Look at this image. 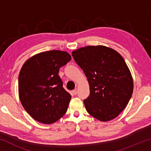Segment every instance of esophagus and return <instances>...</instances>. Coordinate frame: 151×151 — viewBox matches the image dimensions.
<instances>
[{"instance_id": "34e87169", "label": "esophagus", "mask_w": 151, "mask_h": 151, "mask_svg": "<svg viewBox=\"0 0 151 151\" xmlns=\"http://www.w3.org/2000/svg\"><path fill=\"white\" fill-rule=\"evenodd\" d=\"M72 93H73V94H74V95H76V94H77V91H76V90H73L72 91Z\"/></svg>"}]
</instances>
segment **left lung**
I'll list each match as a JSON object with an SVG mask.
<instances>
[{"instance_id":"1","label":"left lung","mask_w":151,"mask_h":151,"mask_svg":"<svg viewBox=\"0 0 151 151\" xmlns=\"http://www.w3.org/2000/svg\"><path fill=\"white\" fill-rule=\"evenodd\" d=\"M72 56L90 86V96L83 101L86 111L101 121L116 118L133 92V81L123 58L104 46L81 48Z\"/></svg>"}]
</instances>
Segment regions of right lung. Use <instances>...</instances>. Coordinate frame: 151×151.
Wrapping results in <instances>:
<instances>
[{
	"label": "right lung",
	"mask_w": 151,
	"mask_h": 151,
	"mask_svg": "<svg viewBox=\"0 0 151 151\" xmlns=\"http://www.w3.org/2000/svg\"><path fill=\"white\" fill-rule=\"evenodd\" d=\"M70 60L65 51L51 50L33 56L22 66L19 76V98L36 121L52 124L66 113L71 96L63 88L58 71Z\"/></svg>",
	"instance_id": "add662e5"
}]
</instances>
